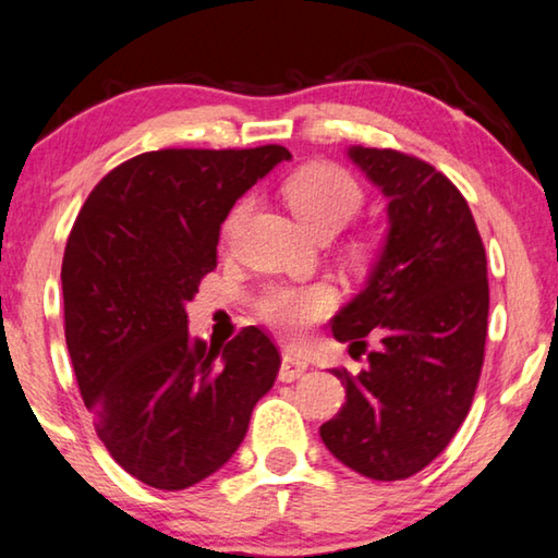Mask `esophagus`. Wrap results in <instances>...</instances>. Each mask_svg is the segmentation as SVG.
<instances>
[{
    "mask_svg": "<svg viewBox=\"0 0 558 558\" xmlns=\"http://www.w3.org/2000/svg\"><path fill=\"white\" fill-rule=\"evenodd\" d=\"M305 372H307V359L295 354V352H290V349H286V352H282L278 379L280 381H295Z\"/></svg>",
    "mask_w": 558,
    "mask_h": 558,
    "instance_id": "esophagus-1",
    "label": "esophagus"
}]
</instances>
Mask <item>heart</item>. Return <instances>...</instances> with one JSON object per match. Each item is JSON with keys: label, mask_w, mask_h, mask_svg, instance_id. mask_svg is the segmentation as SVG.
Listing matches in <instances>:
<instances>
[{"label": "heart", "mask_w": 558, "mask_h": 558, "mask_svg": "<svg viewBox=\"0 0 558 558\" xmlns=\"http://www.w3.org/2000/svg\"><path fill=\"white\" fill-rule=\"evenodd\" d=\"M282 194L298 219L315 235H329L342 229L364 206V189L344 167L315 162L298 169L282 184ZM251 209V199L233 206L223 233L231 235ZM335 305V292L327 286H295L272 282L256 298L260 319L280 335L298 339L319 323Z\"/></svg>", "instance_id": "obj_1"}]
</instances>
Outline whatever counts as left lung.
Returning a JSON list of instances; mask_svg holds the SVG:
<instances>
[{
    "label": "left lung",
    "instance_id": "8db88e82",
    "mask_svg": "<svg viewBox=\"0 0 558 558\" xmlns=\"http://www.w3.org/2000/svg\"><path fill=\"white\" fill-rule=\"evenodd\" d=\"M389 199V235L366 288L332 319L349 354L347 401L319 426L329 452L372 480H405L436 460L470 411L485 359L487 258L465 196L399 149L349 147Z\"/></svg>",
    "mask_w": 558,
    "mask_h": 558
}]
</instances>
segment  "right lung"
Segmentation results:
<instances>
[{
    "label": "right lung",
    "mask_w": 558,
    "mask_h": 558,
    "mask_svg": "<svg viewBox=\"0 0 558 558\" xmlns=\"http://www.w3.org/2000/svg\"><path fill=\"white\" fill-rule=\"evenodd\" d=\"M290 153L157 149L88 194L65 243L63 327L75 381L112 460L140 483L184 489L229 462L280 352L258 327L216 347L189 335L184 300L216 268L239 196Z\"/></svg>",
    "instance_id": "add662e5"
}]
</instances>
